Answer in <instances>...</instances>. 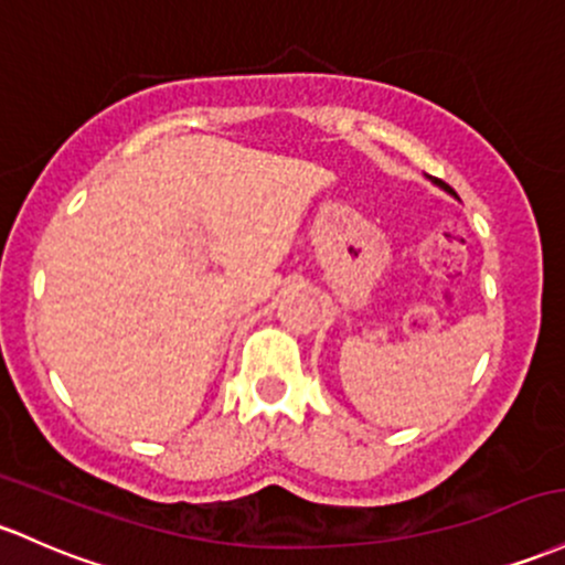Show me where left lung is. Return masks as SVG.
I'll list each match as a JSON object with an SVG mask.
<instances>
[{
	"mask_svg": "<svg viewBox=\"0 0 565 565\" xmlns=\"http://www.w3.org/2000/svg\"><path fill=\"white\" fill-rule=\"evenodd\" d=\"M434 184H439V188H445V190H448V192H454V190H450V188H448V184H445V182H443V179H434Z\"/></svg>",
	"mask_w": 565,
	"mask_h": 565,
	"instance_id": "obj_1",
	"label": "left lung"
}]
</instances>
